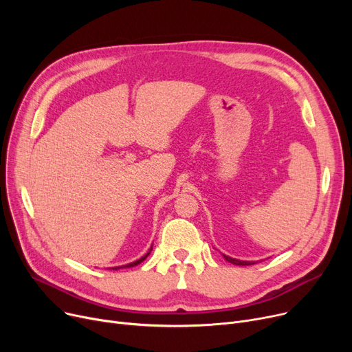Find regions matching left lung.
<instances>
[{"instance_id": "left-lung-1", "label": "left lung", "mask_w": 352, "mask_h": 352, "mask_svg": "<svg viewBox=\"0 0 352 352\" xmlns=\"http://www.w3.org/2000/svg\"><path fill=\"white\" fill-rule=\"evenodd\" d=\"M224 258L228 263H231L234 265H252V264H255L254 261H239V260H235V258H231L228 255H224Z\"/></svg>"}]
</instances>
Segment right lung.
Listing matches in <instances>:
<instances>
[{"label":"right lung","instance_id":"right-lung-1","mask_svg":"<svg viewBox=\"0 0 352 352\" xmlns=\"http://www.w3.org/2000/svg\"><path fill=\"white\" fill-rule=\"evenodd\" d=\"M151 250H153V248H151ZM151 250H150V252H151ZM150 252H146L144 256H141V258H140V260H137V261H134V263H131V264H126V265H124V267H116V268H113V270H118V268H131V267H135V265L141 264V263L145 260V258H146L148 255H150Z\"/></svg>","mask_w":352,"mask_h":352}]
</instances>
